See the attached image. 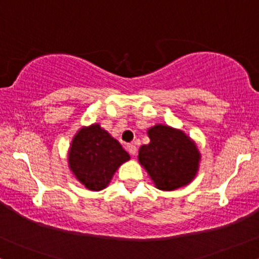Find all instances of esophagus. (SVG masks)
<instances>
[{
    "instance_id": "34e87169",
    "label": "esophagus",
    "mask_w": 259,
    "mask_h": 259,
    "mask_svg": "<svg viewBox=\"0 0 259 259\" xmlns=\"http://www.w3.org/2000/svg\"><path fill=\"white\" fill-rule=\"evenodd\" d=\"M127 151L130 152V154L135 155L137 153V147H136V144H128L127 146Z\"/></svg>"
}]
</instances>
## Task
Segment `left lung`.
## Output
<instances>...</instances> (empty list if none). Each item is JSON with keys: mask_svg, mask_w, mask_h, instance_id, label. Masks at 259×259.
Listing matches in <instances>:
<instances>
[{"mask_svg": "<svg viewBox=\"0 0 259 259\" xmlns=\"http://www.w3.org/2000/svg\"><path fill=\"white\" fill-rule=\"evenodd\" d=\"M148 136L151 142L141 147L138 160L155 186L174 190L190 183L200 159L195 144L180 131L162 124L152 127Z\"/></svg>", "mask_w": 259, "mask_h": 259, "instance_id": "obj_1", "label": "left lung"}]
</instances>
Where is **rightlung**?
Returning a JSON list of instances; mask_svg holds the SVG:
<instances>
[{"mask_svg": "<svg viewBox=\"0 0 259 259\" xmlns=\"http://www.w3.org/2000/svg\"><path fill=\"white\" fill-rule=\"evenodd\" d=\"M128 159V153L99 124L80 130L69 152L70 169L90 190L106 188L118 166Z\"/></svg>", "mask_w": 259, "mask_h": 259, "instance_id": "right-lung-1", "label": "right lung"}]
</instances>
